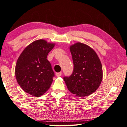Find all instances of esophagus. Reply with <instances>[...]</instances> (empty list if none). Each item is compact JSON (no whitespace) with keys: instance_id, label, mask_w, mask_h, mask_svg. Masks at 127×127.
Segmentation results:
<instances>
[{"instance_id":"34e87169","label":"esophagus","mask_w":127,"mask_h":127,"mask_svg":"<svg viewBox=\"0 0 127 127\" xmlns=\"http://www.w3.org/2000/svg\"><path fill=\"white\" fill-rule=\"evenodd\" d=\"M62 72H56V75L58 76V77H59V76H60L62 75Z\"/></svg>"}]
</instances>
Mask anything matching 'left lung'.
Wrapping results in <instances>:
<instances>
[{"instance_id": "8db88e82", "label": "left lung", "mask_w": 127, "mask_h": 127, "mask_svg": "<svg viewBox=\"0 0 127 127\" xmlns=\"http://www.w3.org/2000/svg\"><path fill=\"white\" fill-rule=\"evenodd\" d=\"M74 63L72 74L63 78L68 89L78 97L93 93L102 79V67L97 53L90 46L78 42L70 47Z\"/></svg>"}]
</instances>
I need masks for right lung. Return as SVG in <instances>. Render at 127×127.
<instances>
[{
  "label": "right lung",
  "mask_w": 127,
  "mask_h": 127,
  "mask_svg": "<svg viewBox=\"0 0 127 127\" xmlns=\"http://www.w3.org/2000/svg\"><path fill=\"white\" fill-rule=\"evenodd\" d=\"M55 44L44 40L35 41L24 50L15 66L16 79L25 92L40 97L49 89L55 76L46 59Z\"/></svg>",
  "instance_id": "add662e5"
}]
</instances>
